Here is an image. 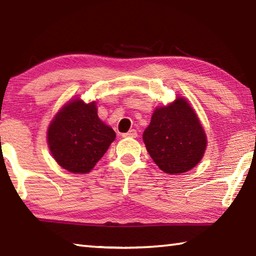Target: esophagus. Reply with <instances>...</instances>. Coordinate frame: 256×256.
Here are the masks:
<instances>
[{
    "label": "esophagus",
    "mask_w": 256,
    "mask_h": 256,
    "mask_svg": "<svg viewBox=\"0 0 256 256\" xmlns=\"http://www.w3.org/2000/svg\"><path fill=\"white\" fill-rule=\"evenodd\" d=\"M123 138H136L138 136V132L136 130H130V131L128 133H123L122 134Z\"/></svg>",
    "instance_id": "1"
}]
</instances>
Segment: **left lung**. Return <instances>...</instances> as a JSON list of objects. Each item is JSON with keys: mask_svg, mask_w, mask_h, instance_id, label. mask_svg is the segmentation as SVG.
<instances>
[{"mask_svg": "<svg viewBox=\"0 0 256 256\" xmlns=\"http://www.w3.org/2000/svg\"><path fill=\"white\" fill-rule=\"evenodd\" d=\"M142 138L157 166L170 175L196 167L206 148V136L200 120L182 97L168 106L156 108Z\"/></svg>", "mask_w": 256, "mask_h": 256, "instance_id": "8db88e82", "label": "left lung"}]
</instances>
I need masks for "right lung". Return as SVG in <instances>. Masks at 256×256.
Instances as JSON below:
<instances>
[{"label": "right lung", "mask_w": 256, "mask_h": 256, "mask_svg": "<svg viewBox=\"0 0 256 256\" xmlns=\"http://www.w3.org/2000/svg\"><path fill=\"white\" fill-rule=\"evenodd\" d=\"M116 134L98 118L96 102L76 98L66 104L52 120L47 142L60 167L86 174L105 154Z\"/></svg>", "instance_id": "obj_1"}]
</instances>
